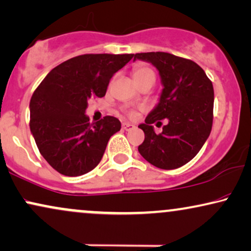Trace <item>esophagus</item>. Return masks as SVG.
<instances>
[{
  "instance_id": "34e87169",
  "label": "esophagus",
  "mask_w": 251,
  "mask_h": 251,
  "mask_svg": "<svg viewBox=\"0 0 251 251\" xmlns=\"http://www.w3.org/2000/svg\"><path fill=\"white\" fill-rule=\"evenodd\" d=\"M123 128L125 129V131H131V129L135 128V126L133 125V124H129V123H123Z\"/></svg>"
}]
</instances>
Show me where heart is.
<instances>
[{"label":"heart","instance_id":"heart-1","mask_svg":"<svg viewBox=\"0 0 251 251\" xmlns=\"http://www.w3.org/2000/svg\"><path fill=\"white\" fill-rule=\"evenodd\" d=\"M133 77H134V80L138 84L146 81H155L154 72L149 67H146V66H139V67L134 68V71H133ZM127 115L131 118H135L138 112L134 110H129L127 111Z\"/></svg>","mask_w":251,"mask_h":251}]
</instances>
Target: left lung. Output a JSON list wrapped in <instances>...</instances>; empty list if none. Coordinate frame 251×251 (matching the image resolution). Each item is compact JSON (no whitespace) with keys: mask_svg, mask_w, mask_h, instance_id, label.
<instances>
[{"mask_svg":"<svg viewBox=\"0 0 251 251\" xmlns=\"http://www.w3.org/2000/svg\"><path fill=\"white\" fill-rule=\"evenodd\" d=\"M153 63L160 73L163 90L160 103L139 125L145 140L139 153L153 166L177 169L191 161L207 140L213 124V84L204 69L192 60L166 52L136 53L134 60ZM168 119L156 135L151 125Z\"/></svg>","mask_w":251,"mask_h":251,"instance_id":"1","label":"left lung"}]
</instances>
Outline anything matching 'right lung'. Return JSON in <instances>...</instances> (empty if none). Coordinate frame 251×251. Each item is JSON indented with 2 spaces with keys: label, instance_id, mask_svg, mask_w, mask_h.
<instances>
[{
  "label": "right lung",
  "instance_id": "add662e5",
  "mask_svg": "<svg viewBox=\"0 0 251 251\" xmlns=\"http://www.w3.org/2000/svg\"><path fill=\"white\" fill-rule=\"evenodd\" d=\"M134 54H83L60 63L41 81L30 100V129L40 154L61 175H84L102 160L122 124L105 116L91 124L88 100L104 97L116 72Z\"/></svg>",
  "mask_w": 251,
  "mask_h": 251
}]
</instances>
